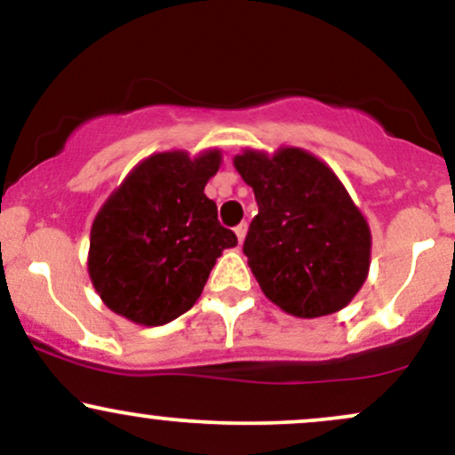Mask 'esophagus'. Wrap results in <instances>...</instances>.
<instances>
[{
    "instance_id": "34e87169",
    "label": "esophagus",
    "mask_w": 455,
    "mask_h": 455,
    "mask_svg": "<svg viewBox=\"0 0 455 455\" xmlns=\"http://www.w3.org/2000/svg\"><path fill=\"white\" fill-rule=\"evenodd\" d=\"M245 233H248V224H245V222L237 224V227H235V235H237V242H239V243H243Z\"/></svg>"
}]
</instances>
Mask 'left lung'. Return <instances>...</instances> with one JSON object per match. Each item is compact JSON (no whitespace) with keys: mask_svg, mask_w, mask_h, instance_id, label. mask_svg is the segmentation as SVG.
<instances>
[{"mask_svg":"<svg viewBox=\"0 0 455 455\" xmlns=\"http://www.w3.org/2000/svg\"><path fill=\"white\" fill-rule=\"evenodd\" d=\"M233 164L259 205L243 254L265 297L297 318L351 304L368 278L372 235L338 175L301 148L243 149Z\"/></svg>","mask_w":455,"mask_h":455,"instance_id":"1","label":"left lung"}]
</instances>
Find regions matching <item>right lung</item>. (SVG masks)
Segmentation results:
<instances>
[{"label": "right lung", "instance_id": "right-lung-1", "mask_svg": "<svg viewBox=\"0 0 455 455\" xmlns=\"http://www.w3.org/2000/svg\"><path fill=\"white\" fill-rule=\"evenodd\" d=\"M220 162V149L195 158L181 149L151 154L104 201L92 224L87 271L108 310L156 327L196 304L216 259L237 245L205 196Z\"/></svg>", "mask_w": 455, "mask_h": 455}]
</instances>
